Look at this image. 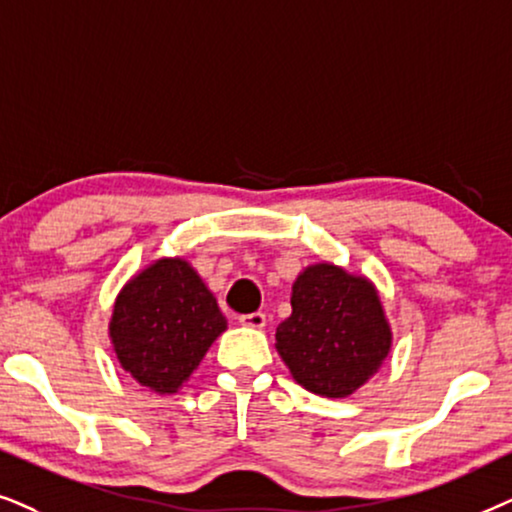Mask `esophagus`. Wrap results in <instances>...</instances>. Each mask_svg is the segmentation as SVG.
<instances>
[{"label":"esophagus","mask_w":512,"mask_h":512,"mask_svg":"<svg viewBox=\"0 0 512 512\" xmlns=\"http://www.w3.org/2000/svg\"><path fill=\"white\" fill-rule=\"evenodd\" d=\"M238 323H241L243 327H252V330H262L264 325H267V316L264 313H245V316L238 318Z\"/></svg>","instance_id":"obj_1"}]
</instances>
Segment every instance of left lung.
I'll return each instance as SVG.
<instances>
[{
  "mask_svg": "<svg viewBox=\"0 0 512 512\" xmlns=\"http://www.w3.org/2000/svg\"><path fill=\"white\" fill-rule=\"evenodd\" d=\"M290 304V318L276 327V351L306 391L349 398L391 353V323L377 285L363 274L309 264L292 283Z\"/></svg>",
  "mask_w": 512,
  "mask_h": 512,
  "instance_id": "1",
  "label": "left lung"
}]
</instances>
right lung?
Wrapping results in <instances>:
<instances>
[{
    "label": "right lung",
    "mask_w": 512,
    "mask_h": 512,
    "mask_svg": "<svg viewBox=\"0 0 512 512\" xmlns=\"http://www.w3.org/2000/svg\"><path fill=\"white\" fill-rule=\"evenodd\" d=\"M107 330L119 365L140 386L173 395L227 330V318L185 257H159L119 290Z\"/></svg>",
    "instance_id": "1"
}]
</instances>
